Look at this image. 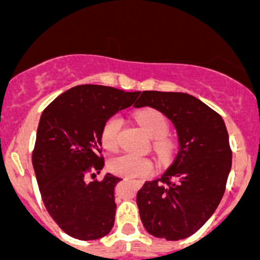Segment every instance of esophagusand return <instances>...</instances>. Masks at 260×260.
<instances>
[{"instance_id": "obj_1", "label": "esophagus", "mask_w": 260, "mask_h": 260, "mask_svg": "<svg viewBox=\"0 0 260 260\" xmlns=\"http://www.w3.org/2000/svg\"><path fill=\"white\" fill-rule=\"evenodd\" d=\"M132 181L136 186H138V187H141V186L143 185V181H141V180H132Z\"/></svg>"}]
</instances>
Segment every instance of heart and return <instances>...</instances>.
Here are the masks:
<instances>
[{"instance_id":"obj_1","label":"heart","mask_w":260,"mask_h":260,"mask_svg":"<svg viewBox=\"0 0 260 260\" xmlns=\"http://www.w3.org/2000/svg\"><path fill=\"white\" fill-rule=\"evenodd\" d=\"M136 119L146 131L149 137H153L154 152L161 161H166L176 149V141L167 135L169 122L162 112L154 108H143L136 113ZM122 119L118 115H112L103 124L101 140L103 146L109 151H115L119 143V131ZM109 169L115 175L125 177H147L153 172V162L151 158L135 154H119L109 161Z\"/></svg>"}]
</instances>
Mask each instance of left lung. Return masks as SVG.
<instances>
[{"instance_id":"left-lung-1","label":"left lung","mask_w":260,"mask_h":260,"mask_svg":"<svg viewBox=\"0 0 260 260\" xmlns=\"http://www.w3.org/2000/svg\"><path fill=\"white\" fill-rule=\"evenodd\" d=\"M146 106L172 120L180 151L161 179L137 192L141 220L153 237L185 239L208 221L224 195L233 157L229 135L221 115L190 94L145 90L135 107Z\"/></svg>"}]
</instances>
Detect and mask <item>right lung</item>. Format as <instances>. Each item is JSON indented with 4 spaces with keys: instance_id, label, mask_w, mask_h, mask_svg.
Segmentation results:
<instances>
[{
    "instance_id": "obj_1",
    "label": "right lung",
    "mask_w": 260,
    "mask_h": 260,
    "mask_svg": "<svg viewBox=\"0 0 260 260\" xmlns=\"http://www.w3.org/2000/svg\"><path fill=\"white\" fill-rule=\"evenodd\" d=\"M140 94L84 84L60 94L41 114L32 149L41 199L54 221L75 239H99L113 228L114 186L120 179L112 174L95 179L104 166L101 132L109 117Z\"/></svg>"
}]
</instances>
